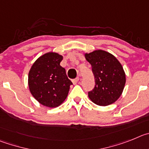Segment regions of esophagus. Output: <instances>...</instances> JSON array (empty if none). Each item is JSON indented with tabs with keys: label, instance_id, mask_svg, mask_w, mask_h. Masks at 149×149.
Instances as JSON below:
<instances>
[{
	"label": "esophagus",
	"instance_id": "esophagus-1",
	"mask_svg": "<svg viewBox=\"0 0 149 149\" xmlns=\"http://www.w3.org/2000/svg\"><path fill=\"white\" fill-rule=\"evenodd\" d=\"M79 78H76V79H73V81H73V84H76L78 82H79Z\"/></svg>",
	"mask_w": 149,
	"mask_h": 149
}]
</instances>
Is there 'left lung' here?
<instances>
[{
    "label": "left lung",
    "mask_w": 149,
    "mask_h": 149,
    "mask_svg": "<svg viewBox=\"0 0 149 149\" xmlns=\"http://www.w3.org/2000/svg\"><path fill=\"white\" fill-rule=\"evenodd\" d=\"M92 67L95 87L88 97L95 104L107 106L120 97L126 79L123 66L113 55L102 49L84 54Z\"/></svg>",
    "instance_id": "1"
}]
</instances>
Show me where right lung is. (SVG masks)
Instances as JSON below:
<instances>
[{"instance_id":"add662e5","label":"right lung","mask_w":149,"mask_h":149,"mask_svg":"<svg viewBox=\"0 0 149 149\" xmlns=\"http://www.w3.org/2000/svg\"><path fill=\"white\" fill-rule=\"evenodd\" d=\"M63 56L49 52L33 63L28 75L29 91L40 104L49 108L59 106L66 100L73 84L60 65Z\"/></svg>"}]
</instances>
